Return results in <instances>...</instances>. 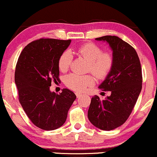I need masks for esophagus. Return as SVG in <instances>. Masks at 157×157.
Masks as SVG:
<instances>
[{"mask_svg":"<svg viewBox=\"0 0 157 157\" xmlns=\"http://www.w3.org/2000/svg\"><path fill=\"white\" fill-rule=\"evenodd\" d=\"M75 95H76L77 98H80V97L82 96V94H80V93H78V92H76V93H75Z\"/></svg>","mask_w":157,"mask_h":157,"instance_id":"34e87169","label":"esophagus"}]
</instances>
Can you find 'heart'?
<instances>
[{
	"mask_svg": "<svg viewBox=\"0 0 157 157\" xmlns=\"http://www.w3.org/2000/svg\"><path fill=\"white\" fill-rule=\"evenodd\" d=\"M71 51L66 50L59 56L58 67L62 72L69 69L73 60ZM79 55L90 63L89 71L93 73L98 78H105L111 73L114 64V57L111 52H104L99 46L93 43H86L76 49ZM95 78L93 75H79L71 73L65 78V83L67 87L78 92H84L89 86L94 84Z\"/></svg>",
	"mask_w": 157,
	"mask_h": 157,
	"instance_id": "b5f03b06",
	"label": "heart"
}]
</instances>
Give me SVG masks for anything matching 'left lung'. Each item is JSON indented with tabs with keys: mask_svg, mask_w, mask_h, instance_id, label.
Here are the masks:
<instances>
[{
	"mask_svg": "<svg viewBox=\"0 0 157 157\" xmlns=\"http://www.w3.org/2000/svg\"><path fill=\"white\" fill-rule=\"evenodd\" d=\"M95 40L106 41L113 51V68L99 86L111 94L105 100L92 98L88 119L94 127L108 131L122 125L132 113L142 89V70L136 51L124 40L115 36Z\"/></svg>",
	"mask_w": 157,
	"mask_h": 157,
	"instance_id": "left-lung-1",
	"label": "left lung"
}]
</instances>
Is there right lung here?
<instances>
[{
    "label": "right lung",
    "instance_id": "add662e5",
    "mask_svg": "<svg viewBox=\"0 0 157 157\" xmlns=\"http://www.w3.org/2000/svg\"><path fill=\"white\" fill-rule=\"evenodd\" d=\"M71 42L53 38L34 40L23 49L17 61L14 80L19 102L33 124L44 130L63 126L76 98L67 89L59 94L49 90L52 82L59 81L58 59Z\"/></svg>",
    "mask_w": 157,
    "mask_h": 157
}]
</instances>
